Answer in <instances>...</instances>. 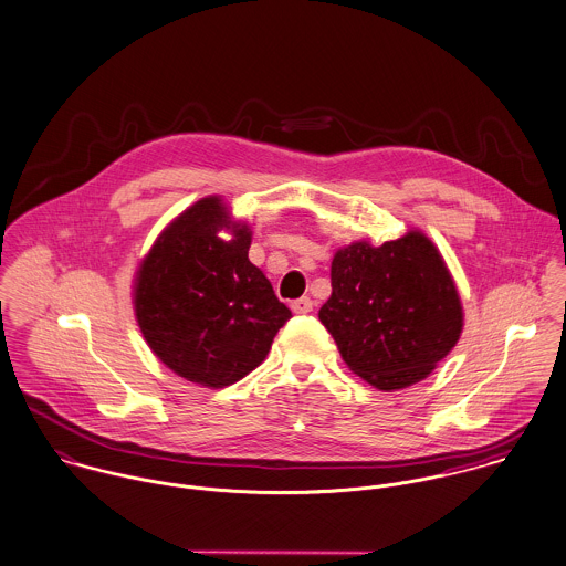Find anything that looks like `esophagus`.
<instances>
[{"mask_svg":"<svg viewBox=\"0 0 566 566\" xmlns=\"http://www.w3.org/2000/svg\"><path fill=\"white\" fill-rule=\"evenodd\" d=\"M291 311L295 315H308L313 311V300L311 297H300V300L291 302Z\"/></svg>","mask_w":566,"mask_h":566,"instance_id":"esophagus-1","label":"esophagus"}]
</instances>
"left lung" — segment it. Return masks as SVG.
I'll return each instance as SVG.
<instances>
[{"mask_svg": "<svg viewBox=\"0 0 566 566\" xmlns=\"http://www.w3.org/2000/svg\"><path fill=\"white\" fill-rule=\"evenodd\" d=\"M319 311L345 365L380 391L424 380L463 331V306L436 242L420 229L337 249Z\"/></svg>", "mask_w": 566, "mask_h": 566, "instance_id": "left-lung-1", "label": "left lung"}]
</instances>
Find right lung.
<instances>
[{
    "mask_svg": "<svg viewBox=\"0 0 566 566\" xmlns=\"http://www.w3.org/2000/svg\"><path fill=\"white\" fill-rule=\"evenodd\" d=\"M249 247L251 227L210 195L161 229L135 271L142 337L168 369L201 387L221 389L253 371L291 319Z\"/></svg>",
    "mask_w": 566,
    "mask_h": 566,
    "instance_id": "obj_1",
    "label": "right lung"
}]
</instances>
